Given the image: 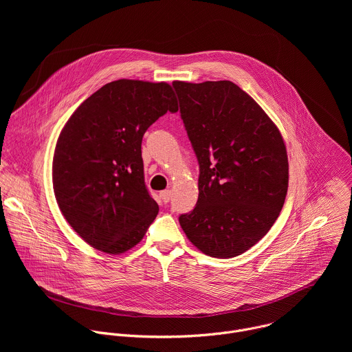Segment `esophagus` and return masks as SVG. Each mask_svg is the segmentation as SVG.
<instances>
[{
	"instance_id": "34e87169",
	"label": "esophagus",
	"mask_w": 352,
	"mask_h": 352,
	"mask_svg": "<svg viewBox=\"0 0 352 352\" xmlns=\"http://www.w3.org/2000/svg\"><path fill=\"white\" fill-rule=\"evenodd\" d=\"M160 197H162V200L164 204H168L170 202V199H171V190H163V192H160Z\"/></svg>"
}]
</instances>
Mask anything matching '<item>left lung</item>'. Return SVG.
<instances>
[{
  "mask_svg": "<svg viewBox=\"0 0 352 352\" xmlns=\"http://www.w3.org/2000/svg\"><path fill=\"white\" fill-rule=\"evenodd\" d=\"M173 86L199 163L197 202L179 224L205 255L238 256L269 232L283 209L288 189L283 136L230 80Z\"/></svg>",
  "mask_w": 352,
  "mask_h": 352,
  "instance_id": "1",
  "label": "left lung"
}]
</instances>
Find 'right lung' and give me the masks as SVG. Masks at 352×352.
Returning <instances> with one entry per match:
<instances>
[{
    "label": "right lung",
    "instance_id": "1",
    "mask_svg": "<svg viewBox=\"0 0 352 352\" xmlns=\"http://www.w3.org/2000/svg\"><path fill=\"white\" fill-rule=\"evenodd\" d=\"M167 111H178L168 83L120 79L87 97L58 136L57 204L75 232L102 252H126L159 213L144 185L142 138Z\"/></svg>",
    "mask_w": 352,
    "mask_h": 352
}]
</instances>
